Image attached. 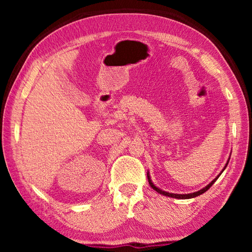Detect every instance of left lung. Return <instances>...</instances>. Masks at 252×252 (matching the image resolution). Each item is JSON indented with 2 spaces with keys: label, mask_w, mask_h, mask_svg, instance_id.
<instances>
[{
  "label": "left lung",
  "mask_w": 252,
  "mask_h": 252,
  "mask_svg": "<svg viewBox=\"0 0 252 252\" xmlns=\"http://www.w3.org/2000/svg\"><path fill=\"white\" fill-rule=\"evenodd\" d=\"M230 155H231V153H230ZM229 160H230V158L228 159V161H227V163H225V165H224V168L222 169V171H221L218 176H217L215 179H213V180L209 183V185L207 186V187H204V188H202L201 190H199V191H195V192H192V193H187V194H179V193H170V192H167V191H163V190H161L160 188H158V187H156L155 185H153V182H152V180H151V178H150V173H149V171H148V180H149V185L151 186V188L153 190H156L158 193H160V194H163V195H167V197H170V198H176V199H191V198H195V197H198V195H200V194H202V193H204L206 192V191L208 190V189H210V187L213 185V183H215L216 181H217V179H218L220 176H221V173L223 172V170L227 168V165H228V163H229Z\"/></svg>",
  "instance_id": "left-lung-1"
}]
</instances>
